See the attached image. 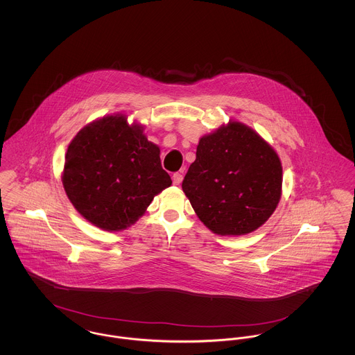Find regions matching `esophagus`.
<instances>
[{
  "instance_id": "1",
  "label": "esophagus",
  "mask_w": 355,
  "mask_h": 355,
  "mask_svg": "<svg viewBox=\"0 0 355 355\" xmlns=\"http://www.w3.org/2000/svg\"><path fill=\"white\" fill-rule=\"evenodd\" d=\"M182 180H184V175L181 173H174L173 174V184L174 185H180L182 182Z\"/></svg>"
}]
</instances>
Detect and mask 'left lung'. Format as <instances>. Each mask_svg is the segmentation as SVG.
<instances>
[{"mask_svg": "<svg viewBox=\"0 0 355 355\" xmlns=\"http://www.w3.org/2000/svg\"><path fill=\"white\" fill-rule=\"evenodd\" d=\"M182 190L203 225L218 236L261 227L282 196V164L250 126L229 121L200 138Z\"/></svg>", "mask_w": 355, "mask_h": 355, "instance_id": "1", "label": "left lung"}]
</instances>
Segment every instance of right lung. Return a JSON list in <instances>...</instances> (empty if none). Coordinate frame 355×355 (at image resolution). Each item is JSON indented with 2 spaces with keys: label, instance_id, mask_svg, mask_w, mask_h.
<instances>
[{
  "label": "right lung",
  "instance_id": "right-lung-1",
  "mask_svg": "<svg viewBox=\"0 0 355 355\" xmlns=\"http://www.w3.org/2000/svg\"><path fill=\"white\" fill-rule=\"evenodd\" d=\"M61 178L74 209L106 232L128 229L171 185L159 148L122 113L94 119L74 135Z\"/></svg>",
  "mask_w": 355,
  "mask_h": 355
}]
</instances>
